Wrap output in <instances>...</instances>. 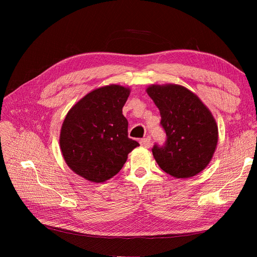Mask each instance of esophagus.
I'll use <instances>...</instances> for the list:
<instances>
[{
    "mask_svg": "<svg viewBox=\"0 0 257 257\" xmlns=\"http://www.w3.org/2000/svg\"><path fill=\"white\" fill-rule=\"evenodd\" d=\"M141 145L144 148H150V146H151V137L150 136H147V137L143 138L142 141H141Z\"/></svg>",
    "mask_w": 257,
    "mask_h": 257,
    "instance_id": "obj_1",
    "label": "esophagus"
}]
</instances>
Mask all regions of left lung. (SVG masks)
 I'll return each instance as SVG.
<instances>
[{
  "instance_id": "obj_1",
  "label": "left lung",
  "mask_w": 257,
  "mask_h": 257,
  "mask_svg": "<svg viewBox=\"0 0 257 257\" xmlns=\"http://www.w3.org/2000/svg\"><path fill=\"white\" fill-rule=\"evenodd\" d=\"M147 93L161 113L166 133L163 146L155 144L153 157L175 178L197 175L211 161L217 144V125L203 102L182 85H151Z\"/></svg>"
}]
</instances>
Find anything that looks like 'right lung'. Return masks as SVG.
I'll return each mask as SVG.
<instances>
[{
	"instance_id": "add662e5",
	"label": "right lung",
	"mask_w": 257,
	"mask_h": 257,
	"mask_svg": "<svg viewBox=\"0 0 257 257\" xmlns=\"http://www.w3.org/2000/svg\"><path fill=\"white\" fill-rule=\"evenodd\" d=\"M130 89L106 85L88 93L66 114L60 147L68 167L92 182L118 174L127 154L139 144L128 138V122L122 108Z\"/></svg>"
}]
</instances>
